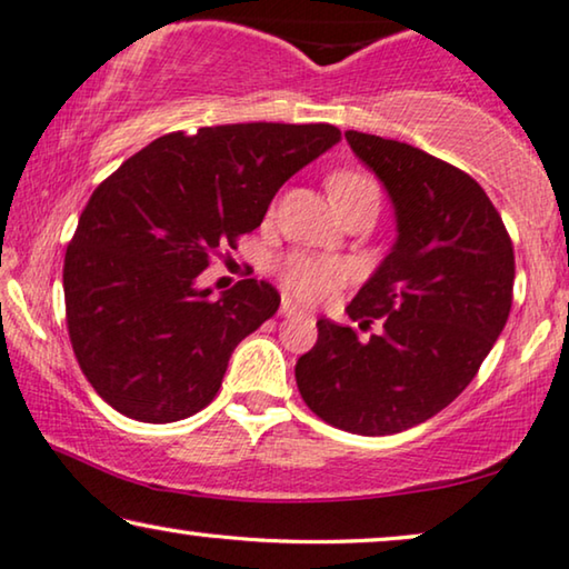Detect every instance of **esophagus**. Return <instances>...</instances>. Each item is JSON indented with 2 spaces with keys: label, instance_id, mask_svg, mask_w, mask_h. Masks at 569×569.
I'll return each mask as SVG.
<instances>
[{
  "label": "esophagus",
  "instance_id": "obj_1",
  "mask_svg": "<svg viewBox=\"0 0 569 569\" xmlns=\"http://www.w3.org/2000/svg\"><path fill=\"white\" fill-rule=\"evenodd\" d=\"M281 315L283 317H303V309L296 307V303L291 299H283L281 301Z\"/></svg>",
  "mask_w": 569,
  "mask_h": 569
}]
</instances>
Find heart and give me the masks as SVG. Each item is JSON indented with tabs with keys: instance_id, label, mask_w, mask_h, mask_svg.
Wrapping results in <instances>:
<instances>
[{
	"instance_id": "obj_1",
	"label": "heart",
	"mask_w": 569,
	"mask_h": 569,
	"mask_svg": "<svg viewBox=\"0 0 569 569\" xmlns=\"http://www.w3.org/2000/svg\"><path fill=\"white\" fill-rule=\"evenodd\" d=\"M327 188H330V196L338 208L353 203L363 196H379V186H376L371 174L356 170V167L332 172L327 178ZM278 278H281L286 293H291L293 299L322 301L346 283L348 266L338 258H325V254L293 252L281 260Z\"/></svg>"
}]
</instances>
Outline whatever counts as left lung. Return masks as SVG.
I'll return each instance as SVG.
<instances>
[{"label":"left lung","instance_id":"8db88e82","mask_svg":"<svg viewBox=\"0 0 569 569\" xmlns=\"http://www.w3.org/2000/svg\"><path fill=\"white\" fill-rule=\"evenodd\" d=\"M350 149L383 182L397 242L348 303L379 335L317 322L296 361V383L317 418L358 436L420 426L453 402L500 338L513 303V242L482 186L410 143L346 131Z\"/></svg>","mask_w":569,"mask_h":569}]
</instances>
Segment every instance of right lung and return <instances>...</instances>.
Listing matches in <instances>:
<instances>
[{
  "label": "right lung",
  "instance_id": "right-lung-1",
  "mask_svg": "<svg viewBox=\"0 0 569 569\" xmlns=\"http://www.w3.org/2000/svg\"><path fill=\"white\" fill-rule=\"evenodd\" d=\"M338 141L330 123L172 131L94 188L63 258V299L77 363L113 410L174 422L211 402L234 348L281 296L244 278L211 299L196 278Z\"/></svg>",
  "mask_w": 569,
  "mask_h": 569
}]
</instances>
